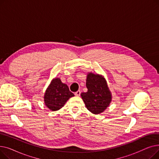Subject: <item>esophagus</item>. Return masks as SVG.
Masks as SVG:
<instances>
[{"mask_svg":"<svg viewBox=\"0 0 159 159\" xmlns=\"http://www.w3.org/2000/svg\"><path fill=\"white\" fill-rule=\"evenodd\" d=\"M80 93H81L80 91V90H79V91H77V92H75V95H76V96H77V97H79V96L80 95Z\"/></svg>","mask_w":159,"mask_h":159,"instance_id":"esophagus-1","label":"esophagus"}]
</instances>
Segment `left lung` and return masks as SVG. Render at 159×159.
Segmentation results:
<instances>
[{"label": "left lung", "instance_id": "1", "mask_svg": "<svg viewBox=\"0 0 159 159\" xmlns=\"http://www.w3.org/2000/svg\"><path fill=\"white\" fill-rule=\"evenodd\" d=\"M86 87L87 92L80 95L87 109L95 115L102 113L109 106L112 98L106 79L102 75L89 73Z\"/></svg>", "mask_w": 159, "mask_h": 159}]
</instances>
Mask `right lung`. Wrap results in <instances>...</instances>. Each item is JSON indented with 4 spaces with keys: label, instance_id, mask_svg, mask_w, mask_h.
I'll return each instance as SVG.
<instances>
[{
    "label": "right lung",
    "instance_id": "add662e5",
    "mask_svg": "<svg viewBox=\"0 0 159 159\" xmlns=\"http://www.w3.org/2000/svg\"><path fill=\"white\" fill-rule=\"evenodd\" d=\"M74 96L68 85L64 84L59 78L53 79L44 96L45 105L52 111H57L62 108L67 101Z\"/></svg>",
    "mask_w": 159,
    "mask_h": 159
}]
</instances>
